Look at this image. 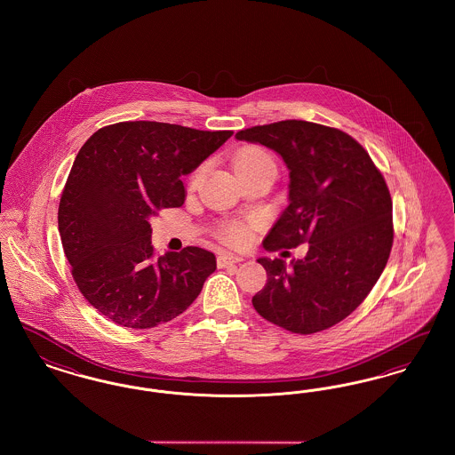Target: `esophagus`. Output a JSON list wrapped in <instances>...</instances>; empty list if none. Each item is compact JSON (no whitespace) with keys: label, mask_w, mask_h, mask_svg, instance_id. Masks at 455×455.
<instances>
[{"label":"esophagus","mask_w":455,"mask_h":455,"mask_svg":"<svg viewBox=\"0 0 455 455\" xmlns=\"http://www.w3.org/2000/svg\"><path fill=\"white\" fill-rule=\"evenodd\" d=\"M240 260H242V258L234 256V254H220L217 259L218 267H227V266H232V264H237Z\"/></svg>","instance_id":"1"}]
</instances>
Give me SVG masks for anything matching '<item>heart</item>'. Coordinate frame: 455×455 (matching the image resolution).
<instances>
[{
  "label": "heart",
  "instance_id": "b5f03b06",
  "mask_svg": "<svg viewBox=\"0 0 455 455\" xmlns=\"http://www.w3.org/2000/svg\"><path fill=\"white\" fill-rule=\"evenodd\" d=\"M234 169L237 172L238 177H245V175H252V173L269 172L276 173V162L271 156V153L266 152L260 147H249L243 148L237 153L235 160H234ZM201 167L193 172L189 182L196 184L199 175H201ZM218 237L223 242L230 243V245H245L251 237H252V227L245 221L240 220H230L225 221L220 230H218Z\"/></svg>",
  "mask_w": 455,
  "mask_h": 455
}]
</instances>
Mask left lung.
<instances>
[{"label": "left lung", "instance_id": "left-lung-1", "mask_svg": "<svg viewBox=\"0 0 455 455\" xmlns=\"http://www.w3.org/2000/svg\"><path fill=\"white\" fill-rule=\"evenodd\" d=\"M237 140L282 155L290 204L262 245L308 243L307 256L260 258L266 286L252 297L260 317L297 334L329 329L367 299L389 260L394 227L384 175L345 131L288 119L238 131Z\"/></svg>", "mask_w": 455, "mask_h": 455}]
</instances>
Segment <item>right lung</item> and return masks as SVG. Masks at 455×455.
<instances>
[{"mask_svg": "<svg viewBox=\"0 0 455 455\" xmlns=\"http://www.w3.org/2000/svg\"><path fill=\"white\" fill-rule=\"evenodd\" d=\"M232 134L124 121L95 131L80 148L58 227L73 280L108 321L131 329L169 323L217 269L215 254L193 245L156 258L150 220L184 204L180 177Z\"/></svg>", "mask_w": 455, "mask_h": 455, "instance_id": "1", "label": "right lung"}]
</instances>
